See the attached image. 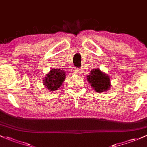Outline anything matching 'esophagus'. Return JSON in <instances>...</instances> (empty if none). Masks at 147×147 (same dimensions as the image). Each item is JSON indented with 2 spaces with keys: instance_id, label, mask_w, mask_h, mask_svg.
Segmentation results:
<instances>
[{
  "instance_id": "obj_1",
  "label": "esophagus",
  "mask_w": 147,
  "mask_h": 147,
  "mask_svg": "<svg viewBox=\"0 0 147 147\" xmlns=\"http://www.w3.org/2000/svg\"><path fill=\"white\" fill-rule=\"evenodd\" d=\"M75 72L77 75H81L82 73V69H75Z\"/></svg>"
}]
</instances>
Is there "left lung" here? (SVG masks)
<instances>
[{
	"instance_id": "8db88e82",
	"label": "left lung",
	"mask_w": 147,
	"mask_h": 147,
	"mask_svg": "<svg viewBox=\"0 0 147 147\" xmlns=\"http://www.w3.org/2000/svg\"><path fill=\"white\" fill-rule=\"evenodd\" d=\"M86 78L88 82L91 84V86L97 92L100 93L106 92L110 88V78L100 69H92L90 75H88Z\"/></svg>"
}]
</instances>
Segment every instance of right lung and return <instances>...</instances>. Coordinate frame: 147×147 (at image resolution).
<instances>
[{
	"instance_id": "obj_1",
	"label": "right lung",
	"mask_w": 147,
	"mask_h": 147,
	"mask_svg": "<svg viewBox=\"0 0 147 147\" xmlns=\"http://www.w3.org/2000/svg\"><path fill=\"white\" fill-rule=\"evenodd\" d=\"M65 78V72L64 69H52L50 72L46 75L44 80V84L49 90H57L64 82Z\"/></svg>"
}]
</instances>
